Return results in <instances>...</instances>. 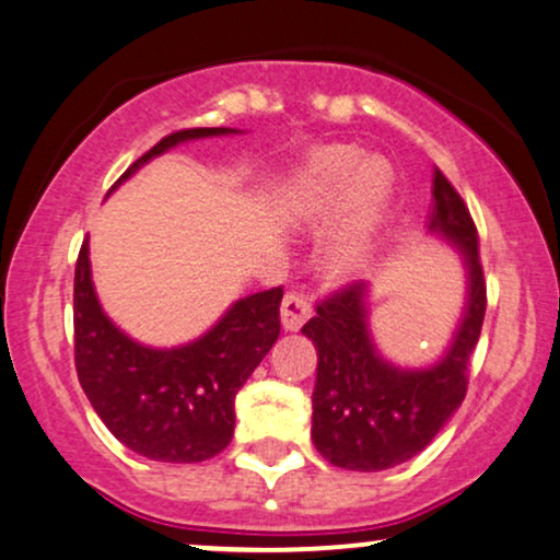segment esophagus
<instances>
[{"instance_id":"obj_1","label":"esophagus","mask_w":560,"mask_h":560,"mask_svg":"<svg viewBox=\"0 0 560 560\" xmlns=\"http://www.w3.org/2000/svg\"><path fill=\"white\" fill-rule=\"evenodd\" d=\"M310 313H313V307H310L307 296L289 292L281 302V325H284V330H300L310 320Z\"/></svg>"}]
</instances>
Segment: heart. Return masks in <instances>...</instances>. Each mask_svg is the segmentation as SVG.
<instances>
[{
    "label": "heart",
    "mask_w": 560,
    "mask_h": 560,
    "mask_svg": "<svg viewBox=\"0 0 560 560\" xmlns=\"http://www.w3.org/2000/svg\"><path fill=\"white\" fill-rule=\"evenodd\" d=\"M393 175L385 160L349 147H325L304 162L287 190V214L296 230L336 222L323 247V268L332 281H351L370 266Z\"/></svg>",
    "instance_id": "b5f03b06"
}]
</instances>
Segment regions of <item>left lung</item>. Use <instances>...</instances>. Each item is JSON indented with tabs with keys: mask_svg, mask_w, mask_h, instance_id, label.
Wrapping results in <instances>:
<instances>
[{
	"mask_svg": "<svg viewBox=\"0 0 560 560\" xmlns=\"http://www.w3.org/2000/svg\"><path fill=\"white\" fill-rule=\"evenodd\" d=\"M427 230L457 247L465 266V307L452 341L431 366L393 364L374 346L370 284L357 281L317 304L302 332L315 343L313 442L336 468L377 472L408 463L429 442L468 393V364L486 315V281L472 217L442 170L434 173Z\"/></svg>",
	"mask_w": 560,
	"mask_h": 560,
	"instance_id": "1",
	"label": "left lung"
}]
</instances>
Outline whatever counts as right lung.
Here are the masks:
<instances>
[{"label":"right lung","instance_id":"1","mask_svg":"<svg viewBox=\"0 0 560 560\" xmlns=\"http://www.w3.org/2000/svg\"><path fill=\"white\" fill-rule=\"evenodd\" d=\"M237 129H183L141 154L118 178L190 139L228 137ZM284 289L232 302L196 341L154 349L133 341L103 313L92 284L90 245L74 268V364L88 400L118 442L158 463H203L235 434V395L279 338Z\"/></svg>","mask_w":560,"mask_h":560}]
</instances>
